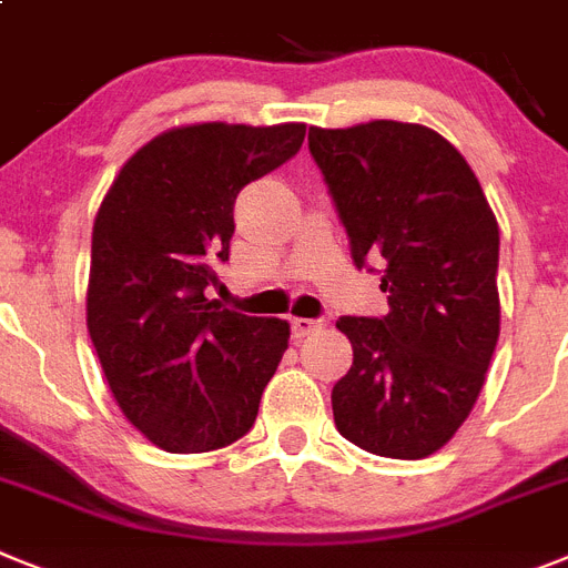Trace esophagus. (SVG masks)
Here are the masks:
<instances>
[{"mask_svg":"<svg viewBox=\"0 0 568 568\" xmlns=\"http://www.w3.org/2000/svg\"><path fill=\"white\" fill-rule=\"evenodd\" d=\"M323 323L321 321H312V317H294L292 321V335L294 341H303V337H308L314 332V328H321Z\"/></svg>","mask_w":568,"mask_h":568,"instance_id":"1","label":"esophagus"}]
</instances>
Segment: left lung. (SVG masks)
<instances>
[{
  "instance_id": "8db88e82",
  "label": "left lung",
  "mask_w": 568,
  "mask_h": 568,
  "mask_svg": "<svg viewBox=\"0 0 568 568\" xmlns=\"http://www.w3.org/2000/svg\"><path fill=\"white\" fill-rule=\"evenodd\" d=\"M352 260L387 292L384 317H341L352 366L332 389L343 438L424 459L474 409L499 337V227L468 161L418 123L308 130Z\"/></svg>"
}]
</instances>
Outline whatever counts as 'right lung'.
Instances as JSON below:
<instances>
[{"instance_id":"add662e5","label":"right lung","mask_w":568,"mask_h":568,"mask_svg":"<svg viewBox=\"0 0 568 568\" xmlns=\"http://www.w3.org/2000/svg\"><path fill=\"white\" fill-rule=\"evenodd\" d=\"M306 123H195L121 166L92 231L85 323L123 416L166 454L233 445L288 349L280 317L207 300L245 184L294 159Z\"/></svg>"}]
</instances>
